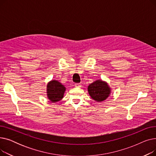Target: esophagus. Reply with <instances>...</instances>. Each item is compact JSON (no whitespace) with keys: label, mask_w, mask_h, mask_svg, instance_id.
I'll list each match as a JSON object with an SVG mask.
<instances>
[{"label":"esophagus","mask_w":156,"mask_h":156,"mask_svg":"<svg viewBox=\"0 0 156 156\" xmlns=\"http://www.w3.org/2000/svg\"><path fill=\"white\" fill-rule=\"evenodd\" d=\"M75 86L77 88H80L81 87V83H75Z\"/></svg>","instance_id":"34e87169"}]
</instances>
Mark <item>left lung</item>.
I'll use <instances>...</instances> for the list:
<instances>
[{
	"mask_svg": "<svg viewBox=\"0 0 156 156\" xmlns=\"http://www.w3.org/2000/svg\"><path fill=\"white\" fill-rule=\"evenodd\" d=\"M88 93L94 100L102 102L108 97L110 94V88L108 84L101 80H97L88 87Z\"/></svg>",
	"mask_w": 156,
	"mask_h": 156,
	"instance_id": "8db88e82",
	"label": "left lung"
}]
</instances>
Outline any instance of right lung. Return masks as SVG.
<instances>
[{"label":"right lung","instance_id":"obj_1","mask_svg":"<svg viewBox=\"0 0 156 156\" xmlns=\"http://www.w3.org/2000/svg\"><path fill=\"white\" fill-rule=\"evenodd\" d=\"M65 87L59 81L52 80L47 85V95L52 102L61 101L64 95Z\"/></svg>","mask_w":156,"mask_h":156}]
</instances>
